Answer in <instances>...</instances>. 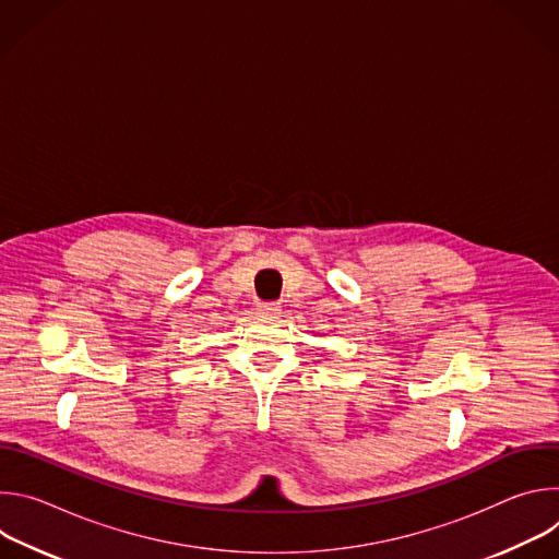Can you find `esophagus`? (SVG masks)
Here are the masks:
<instances>
[{
    "label": "esophagus",
    "mask_w": 559,
    "mask_h": 559,
    "mask_svg": "<svg viewBox=\"0 0 559 559\" xmlns=\"http://www.w3.org/2000/svg\"><path fill=\"white\" fill-rule=\"evenodd\" d=\"M259 313L261 316H278L281 313V307L276 302H261L259 305Z\"/></svg>",
    "instance_id": "obj_1"
}]
</instances>
